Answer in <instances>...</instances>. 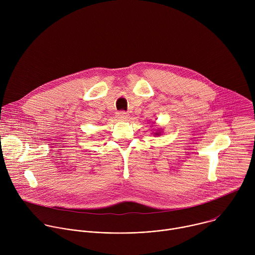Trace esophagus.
Returning <instances> with one entry per match:
<instances>
[{
	"instance_id": "1",
	"label": "esophagus",
	"mask_w": 255,
	"mask_h": 255,
	"mask_svg": "<svg viewBox=\"0 0 255 255\" xmlns=\"http://www.w3.org/2000/svg\"><path fill=\"white\" fill-rule=\"evenodd\" d=\"M118 118H120V119H122V120H128L129 114H128L127 112H125V111H120V112L118 113Z\"/></svg>"
}]
</instances>
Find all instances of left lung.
I'll use <instances>...</instances> for the list:
<instances>
[{
	"label": "left lung",
	"mask_w": 255,
	"mask_h": 255,
	"mask_svg": "<svg viewBox=\"0 0 255 255\" xmlns=\"http://www.w3.org/2000/svg\"><path fill=\"white\" fill-rule=\"evenodd\" d=\"M154 134H155V135H159V134H160V132H155Z\"/></svg>",
	"instance_id": "obj_1"
}]
</instances>
